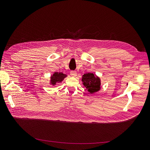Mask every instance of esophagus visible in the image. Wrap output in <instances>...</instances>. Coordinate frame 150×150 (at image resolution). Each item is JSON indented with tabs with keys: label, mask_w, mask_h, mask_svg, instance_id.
<instances>
[{
	"label": "esophagus",
	"mask_w": 150,
	"mask_h": 150,
	"mask_svg": "<svg viewBox=\"0 0 150 150\" xmlns=\"http://www.w3.org/2000/svg\"><path fill=\"white\" fill-rule=\"evenodd\" d=\"M70 74L72 77H76L77 76V72L75 71H71L70 72Z\"/></svg>",
	"instance_id": "34e87169"
}]
</instances>
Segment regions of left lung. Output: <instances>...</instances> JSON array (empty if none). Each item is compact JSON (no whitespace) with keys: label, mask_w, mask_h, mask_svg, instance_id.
<instances>
[{"label":"left lung","mask_w":150,"mask_h":150,"mask_svg":"<svg viewBox=\"0 0 150 150\" xmlns=\"http://www.w3.org/2000/svg\"><path fill=\"white\" fill-rule=\"evenodd\" d=\"M83 84L87 89L88 91L93 94L101 89V79L94 73H86L82 76Z\"/></svg>","instance_id":"8db88e82"}]
</instances>
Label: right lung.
<instances>
[{"label": "right lung", "instance_id": "add662e5", "mask_svg": "<svg viewBox=\"0 0 150 150\" xmlns=\"http://www.w3.org/2000/svg\"><path fill=\"white\" fill-rule=\"evenodd\" d=\"M67 75L63 74L62 72H55L51 76V79H50V84L52 86L57 85V84L61 83L64 80L65 78H66Z\"/></svg>", "mask_w": 150, "mask_h": 150}]
</instances>
